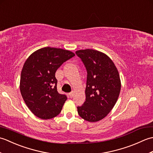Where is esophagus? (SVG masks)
Returning a JSON list of instances; mask_svg holds the SVG:
<instances>
[{"instance_id": "obj_1", "label": "esophagus", "mask_w": 153, "mask_h": 153, "mask_svg": "<svg viewBox=\"0 0 153 153\" xmlns=\"http://www.w3.org/2000/svg\"><path fill=\"white\" fill-rule=\"evenodd\" d=\"M68 95H69V97H70V98H72V97H74V93L73 92L70 93L69 94H68Z\"/></svg>"}]
</instances>
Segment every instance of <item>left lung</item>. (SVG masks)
<instances>
[{
	"label": "left lung",
	"instance_id": "8db88e82",
	"mask_svg": "<svg viewBox=\"0 0 153 153\" xmlns=\"http://www.w3.org/2000/svg\"><path fill=\"white\" fill-rule=\"evenodd\" d=\"M87 71L86 99L77 106L79 116L95 122L108 115L118 100L121 89L118 71L112 60L102 52L93 49L76 52Z\"/></svg>",
	"mask_w": 153,
	"mask_h": 153
}]
</instances>
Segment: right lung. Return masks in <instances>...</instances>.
I'll list each match as a JSON object with an SVG mask.
<instances>
[{
    "mask_svg": "<svg viewBox=\"0 0 153 153\" xmlns=\"http://www.w3.org/2000/svg\"><path fill=\"white\" fill-rule=\"evenodd\" d=\"M74 56L71 51L47 47L35 51L25 62L19 89L29 109L38 118L51 119L61 112L67 97L57 91L55 73Z\"/></svg>",
    "mask_w": 153,
    "mask_h": 153,
    "instance_id": "1",
    "label": "right lung"
}]
</instances>
